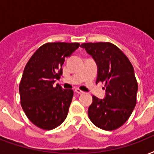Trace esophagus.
Segmentation results:
<instances>
[{
  "instance_id": "34e87169",
  "label": "esophagus",
  "mask_w": 154,
  "mask_h": 154,
  "mask_svg": "<svg viewBox=\"0 0 154 154\" xmlns=\"http://www.w3.org/2000/svg\"><path fill=\"white\" fill-rule=\"evenodd\" d=\"M75 92L76 93H77V94H83V91H82V90H81L79 89V88H76V89H75Z\"/></svg>"
}]
</instances>
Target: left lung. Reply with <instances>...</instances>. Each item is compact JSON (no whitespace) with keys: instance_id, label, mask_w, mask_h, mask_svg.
I'll list each match as a JSON object with an SVG mask.
<instances>
[{"instance_id":"1","label":"left lung","mask_w":154,"mask_h":154,"mask_svg":"<svg viewBox=\"0 0 154 154\" xmlns=\"http://www.w3.org/2000/svg\"><path fill=\"white\" fill-rule=\"evenodd\" d=\"M98 65L97 82L105 83L106 97L93 95L88 116L93 124L106 131L119 128L128 119L137 104L138 84L128 58L108 42L82 43Z\"/></svg>"}]
</instances>
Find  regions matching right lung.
Wrapping results in <instances>:
<instances>
[{
  "label": "right lung",
  "mask_w": 154,
  "mask_h": 154,
  "mask_svg": "<svg viewBox=\"0 0 154 154\" xmlns=\"http://www.w3.org/2000/svg\"><path fill=\"white\" fill-rule=\"evenodd\" d=\"M79 46L78 43H47L26 65L19 84L21 105L30 121L39 128H56L66 119L73 90L53 84L62 75L65 58Z\"/></svg>",
  "instance_id": "add662e5"
}]
</instances>
